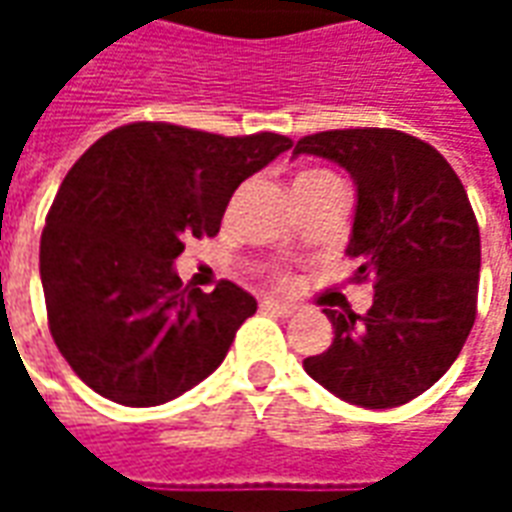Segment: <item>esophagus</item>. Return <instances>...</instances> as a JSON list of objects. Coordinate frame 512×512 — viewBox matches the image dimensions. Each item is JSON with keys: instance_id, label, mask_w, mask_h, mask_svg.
I'll list each match as a JSON object with an SVG mask.
<instances>
[{"instance_id": "obj_1", "label": "esophagus", "mask_w": 512, "mask_h": 512, "mask_svg": "<svg viewBox=\"0 0 512 512\" xmlns=\"http://www.w3.org/2000/svg\"><path fill=\"white\" fill-rule=\"evenodd\" d=\"M260 310L274 312V315H279V318H290V315H293V312H296V307H293V304H288V301L263 299V301H260Z\"/></svg>"}]
</instances>
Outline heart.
Instances as JSON below:
<instances>
[{
    "mask_svg": "<svg viewBox=\"0 0 512 512\" xmlns=\"http://www.w3.org/2000/svg\"><path fill=\"white\" fill-rule=\"evenodd\" d=\"M318 175H329V172H321V169H312V172H304V175H299V180L318 178ZM279 279H282V277H279Z\"/></svg>",
    "mask_w": 512,
    "mask_h": 512,
    "instance_id": "b5f03b06",
    "label": "heart"
}]
</instances>
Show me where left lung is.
Instances as JSON below:
<instances>
[{
  "label": "left lung",
  "mask_w": 512,
  "mask_h": 512,
  "mask_svg": "<svg viewBox=\"0 0 512 512\" xmlns=\"http://www.w3.org/2000/svg\"><path fill=\"white\" fill-rule=\"evenodd\" d=\"M301 153L351 172L348 257L376 290L365 315L323 310L334 340L304 370L354 406H403L450 370L474 326L480 227L466 189L436 147L395 128L321 131L296 142Z\"/></svg>",
  "instance_id": "1"
}]
</instances>
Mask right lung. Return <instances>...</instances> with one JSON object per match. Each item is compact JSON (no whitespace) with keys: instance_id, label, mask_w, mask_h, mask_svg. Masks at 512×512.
Here are the masks:
<instances>
[{"instance_id":"right-lung-1","label":"right lung","mask_w":512,"mask_h":512,"mask_svg":"<svg viewBox=\"0 0 512 512\" xmlns=\"http://www.w3.org/2000/svg\"><path fill=\"white\" fill-rule=\"evenodd\" d=\"M288 147L271 131L128 123L73 164L40 235V279L51 337L93 392L161 406L222 365L257 301L227 279L183 288L172 263L186 238L219 233L233 191Z\"/></svg>"}]
</instances>
